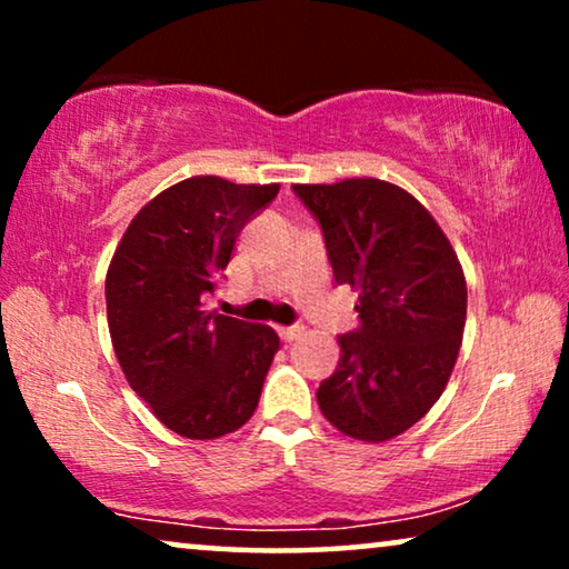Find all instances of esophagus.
<instances>
[{"instance_id":"1","label":"esophagus","mask_w":569,"mask_h":569,"mask_svg":"<svg viewBox=\"0 0 569 569\" xmlns=\"http://www.w3.org/2000/svg\"><path fill=\"white\" fill-rule=\"evenodd\" d=\"M302 326H282V329H279V339L282 341H295V339H300L302 337Z\"/></svg>"}]
</instances>
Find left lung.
<instances>
[{"instance_id": "obj_1", "label": "left lung", "mask_w": 569, "mask_h": 569, "mask_svg": "<svg viewBox=\"0 0 569 569\" xmlns=\"http://www.w3.org/2000/svg\"><path fill=\"white\" fill-rule=\"evenodd\" d=\"M292 191L321 224L337 284L360 292V326L339 337L318 407L349 438L391 440L446 391L463 339V269L432 214L399 186L349 178Z\"/></svg>"}]
</instances>
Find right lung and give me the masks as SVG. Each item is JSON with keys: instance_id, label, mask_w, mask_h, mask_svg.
I'll list each match as a JSON object with an SVG mask.
<instances>
[{"instance_id": "right-lung-1", "label": "right lung", "mask_w": 569, "mask_h": 569, "mask_svg": "<svg viewBox=\"0 0 569 569\" xmlns=\"http://www.w3.org/2000/svg\"><path fill=\"white\" fill-rule=\"evenodd\" d=\"M277 193V183L186 178L142 207L108 267V329L123 376L181 438H222L259 407L279 337L269 326L209 313L204 302L240 230Z\"/></svg>"}]
</instances>
